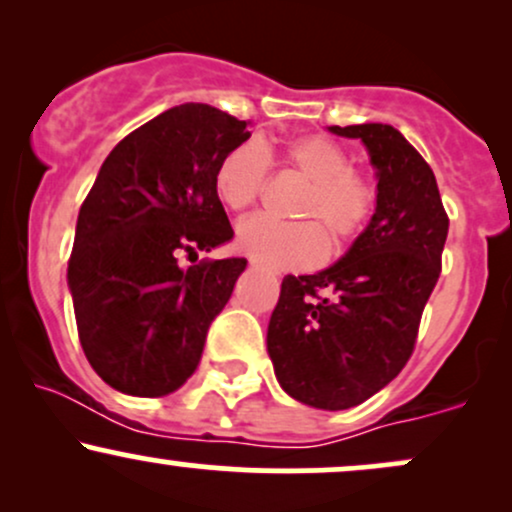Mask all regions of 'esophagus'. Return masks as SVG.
<instances>
[{
    "label": "esophagus",
    "instance_id": "34e87169",
    "mask_svg": "<svg viewBox=\"0 0 512 512\" xmlns=\"http://www.w3.org/2000/svg\"><path fill=\"white\" fill-rule=\"evenodd\" d=\"M252 264V267H260V264H257V262H250Z\"/></svg>",
    "mask_w": 512,
    "mask_h": 512
}]
</instances>
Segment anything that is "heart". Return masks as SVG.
I'll list each match as a JSON object with an SVG mask.
<instances>
[{
	"mask_svg": "<svg viewBox=\"0 0 512 512\" xmlns=\"http://www.w3.org/2000/svg\"><path fill=\"white\" fill-rule=\"evenodd\" d=\"M281 161L308 180L296 204L303 221L267 214L248 216L236 228V248L272 269H308L327 257L330 243L346 248L361 236L378 207V190L354 168V158L325 134H305L284 144ZM269 180V154L262 144L243 142L221 158L214 192L228 209H248Z\"/></svg>",
	"mask_w": 512,
	"mask_h": 512,
	"instance_id": "obj_1",
	"label": "heart"
}]
</instances>
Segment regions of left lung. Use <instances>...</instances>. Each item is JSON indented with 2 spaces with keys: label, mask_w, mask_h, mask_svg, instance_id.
I'll return each instance as SVG.
<instances>
[{
  "label": "left lung",
  "mask_w": 512,
  "mask_h": 512,
  "mask_svg": "<svg viewBox=\"0 0 512 512\" xmlns=\"http://www.w3.org/2000/svg\"><path fill=\"white\" fill-rule=\"evenodd\" d=\"M378 168V207L330 269L284 276L269 320L276 380L317 409H349L383 390L414 354L438 284L450 219L436 175L395 127L332 125Z\"/></svg>",
  "instance_id": "obj_1"
}]
</instances>
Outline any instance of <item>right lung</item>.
<instances>
[{"label": "right lung", "instance_id": "right-lung-1", "mask_svg": "<svg viewBox=\"0 0 512 512\" xmlns=\"http://www.w3.org/2000/svg\"><path fill=\"white\" fill-rule=\"evenodd\" d=\"M248 139L250 120L185 103L129 132L103 161L79 209L67 279L81 349L115 390L161 397L197 370L248 262L182 269L178 260L233 238L214 173Z\"/></svg>", "mask_w": 512, "mask_h": 512}]
</instances>
